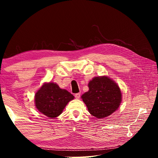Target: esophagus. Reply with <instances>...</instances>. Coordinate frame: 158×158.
Returning <instances> with one entry per match:
<instances>
[{
	"mask_svg": "<svg viewBox=\"0 0 158 158\" xmlns=\"http://www.w3.org/2000/svg\"><path fill=\"white\" fill-rule=\"evenodd\" d=\"M74 96H75V98L77 99H79V98H80V96H81V93H76V94L74 95Z\"/></svg>",
	"mask_w": 158,
	"mask_h": 158,
	"instance_id": "34e87169",
	"label": "esophagus"
}]
</instances>
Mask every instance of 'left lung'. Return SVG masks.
Returning <instances> with one entry per match:
<instances>
[{
  "label": "left lung",
  "instance_id": "obj_1",
  "mask_svg": "<svg viewBox=\"0 0 158 158\" xmlns=\"http://www.w3.org/2000/svg\"><path fill=\"white\" fill-rule=\"evenodd\" d=\"M89 90L81 98L89 113L98 118L109 116L121 105L122 95L118 85L108 77H97L89 84Z\"/></svg>",
  "mask_w": 158,
  "mask_h": 158
}]
</instances>
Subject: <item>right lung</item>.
I'll list each match as a JSON object with an SVG mask.
<instances>
[{
	"label": "right lung",
	"instance_id": "obj_1",
	"mask_svg": "<svg viewBox=\"0 0 158 158\" xmlns=\"http://www.w3.org/2000/svg\"><path fill=\"white\" fill-rule=\"evenodd\" d=\"M74 96L65 89H61L56 84L47 83L37 90L35 95V106L40 112L49 118H56L63 112Z\"/></svg>",
	"mask_w": 158,
	"mask_h": 158
}]
</instances>
